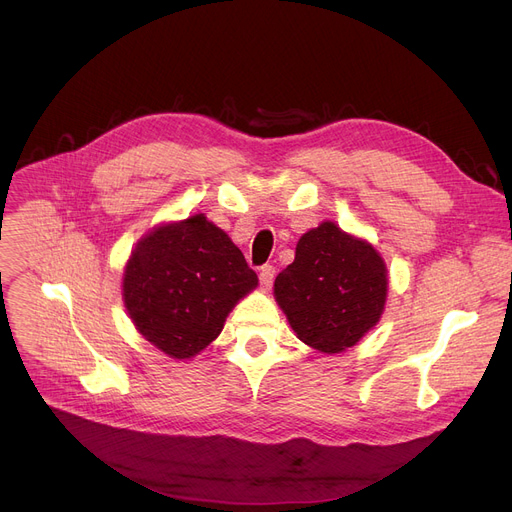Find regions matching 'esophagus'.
<instances>
[{
    "instance_id": "34e87169",
    "label": "esophagus",
    "mask_w": 512,
    "mask_h": 512,
    "mask_svg": "<svg viewBox=\"0 0 512 512\" xmlns=\"http://www.w3.org/2000/svg\"><path fill=\"white\" fill-rule=\"evenodd\" d=\"M274 276H276V267L274 265H263L259 270V282L263 288H270L272 282H274Z\"/></svg>"
}]
</instances>
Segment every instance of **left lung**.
<instances>
[{
    "mask_svg": "<svg viewBox=\"0 0 512 512\" xmlns=\"http://www.w3.org/2000/svg\"><path fill=\"white\" fill-rule=\"evenodd\" d=\"M274 297L299 340L334 355L380 321L388 270L371 242L321 222L299 238L294 261L274 282Z\"/></svg>",
    "mask_w": 512,
    "mask_h": 512,
    "instance_id": "8db88e82",
    "label": "left lung"
}]
</instances>
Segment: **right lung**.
<instances>
[{
	"instance_id": "1",
	"label": "right lung",
	"mask_w": 512,
	"mask_h": 512,
	"mask_svg": "<svg viewBox=\"0 0 512 512\" xmlns=\"http://www.w3.org/2000/svg\"><path fill=\"white\" fill-rule=\"evenodd\" d=\"M259 284L230 236L195 213L159 224L132 249L122 299L134 328L172 359H193Z\"/></svg>"
}]
</instances>
